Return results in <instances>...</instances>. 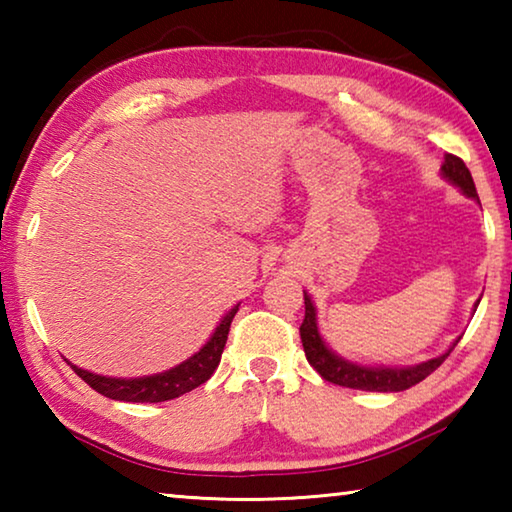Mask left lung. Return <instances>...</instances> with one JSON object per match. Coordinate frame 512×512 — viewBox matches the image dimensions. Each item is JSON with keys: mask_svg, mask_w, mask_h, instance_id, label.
I'll return each mask as SVG.
<instances>
[{"mask_svg": "<svg viewBox=\"0 0 512 512\" xmlns=\"http://www.w3.org/2000/svg\"><path fill=\"white\" fill-rule=\"evenodd\" d=\"M440 171H443V178H447L449 183L461 189L465 196L479 201L472 173L465 167V162L461 158L447 153ZM476 305H479V302H476ZM300 339H302V348H305V354H307V361L325 381H332V384H339L345 388H357V391H375V393H397L420 384L424 377H429L431 372L449 357V352H452L458 343L456 341L452 348H449L445 354H440V357L422 361L418 366H409V368L359 366V363L345 361L343 357H339V354H334L327 348L323 336L318 332L316 307L307 293H305V320H302L300 325Z\"/></svg>", "mask_w": 512, "mask_h": 512, "instance_id": "1", "label": "left lung"}]
</instances>
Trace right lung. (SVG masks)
<instances>
[{"label": "right lung", "instance_id": "right-lung-1", "mask_svg": "<svg viewBox=\"0 0 512 512\" xmlns=\"http://www.w3.org/2000/svg\"><path fill=\"white\" fill-rule=\"evenodd\" d=\"M237 307H232L228 314L223 316L219 327L214 329L212 339L207 341L201 350H198L194 357L180 363V366L164 370L160 375H149V377H135V379H117V377H103L94 375L90 370H83L79 366H72V370L79 375L85 384L94 391L110 397V400L119 402H167L173 397H180L189 391H194L196 386L205 384L207 379L214 375L216 366H219L221 354L225 348V341H228L230 323L237 314Z\"/></svg>", "mask_w": 512, "mask_h": 512}]
</instances>
